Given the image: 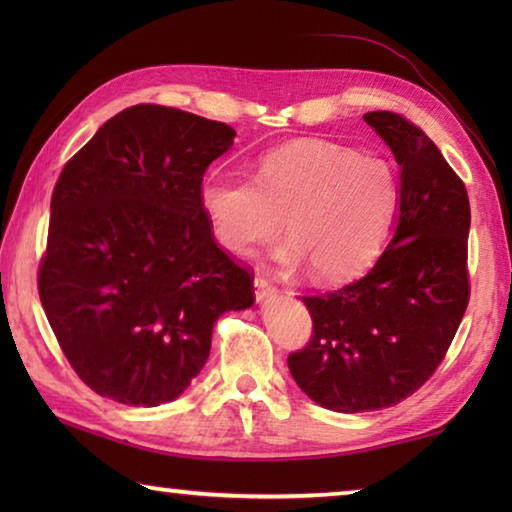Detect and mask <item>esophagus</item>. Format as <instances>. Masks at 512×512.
I'll return each instance as SVG.
<instances>
[{"label": "esophagus", "mask_w": 512, "mask_h": 512, "mask_svg": "<svg viewBox=\"0 0 512 512\" xmlns=\"http://www.w3.org/2000/svg\"><path fill=\"white\" fill-rule=\"evenodd\" d=\"M273 296H275L273 282L268 280V277H264V275H257L255 277V300L257 302H264V300L273 298Z\"/></svg>", "instance_id": "obj_1"}]
</instances>
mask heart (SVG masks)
<instances>
[{
  "label": "heart",
  "mask_w": 512,
  "mask_h": 512,
  "mask_svg": "<svg viewBox=\"0 0 512 512\" xmlns=\"http://www.w3.org/2000/svg\"><path fill=\"white\" fill-rule=\"evenodd\" d=\"M397 187L384 160L348 146L298 140L266 153L255 180L214 169L198 187V205L212 237L230 255L246 257L280 235L275 250L284 266L309 264L323 282L359 275L379 253Z\"/></svg>",
  "instance_id": "heart-1"
}]
</instances>
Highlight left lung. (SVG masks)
I'll return each mask as SVG.
<instances>
[{"label": "left lung", "mask_w": 512, "mask_h": 512, "mask_svg": "<svg viewBox=\"0 0 512 512\" xmlns=\"http://www.w3.org/2000/svg\"><path fill=\"white\" fill-rule=\"evenodd\" d=\"M363 119L402 169L393 237L361 280L302 298L314 334L289 354L302 393L336 413L386 409L418 391L470 300L463 180L411 121L388 110Z\"/></svg>", "instance_id": "8db88e82"}]
</instances>
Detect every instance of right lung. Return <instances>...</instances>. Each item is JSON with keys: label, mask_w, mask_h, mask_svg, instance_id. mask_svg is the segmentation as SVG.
Segmentation results:
<instances>
[{"label": "right lung", "mask_w": 512, "mask_h": 512, "mask_svg": "<svg viewBox=\"0 0 512 512\" xmlns=\"http://www.w3.org/2000/svg\"><path fill=\"white\" fill-rule=\"evenodd\" d=\"M235 128L140 103L108 119L51 196L38 291L85 384L128 406L187 391L225 311L255 302L246 268L216 246L198 205Z\"/></svg>", "instance_id": "1"}]
</instances>
